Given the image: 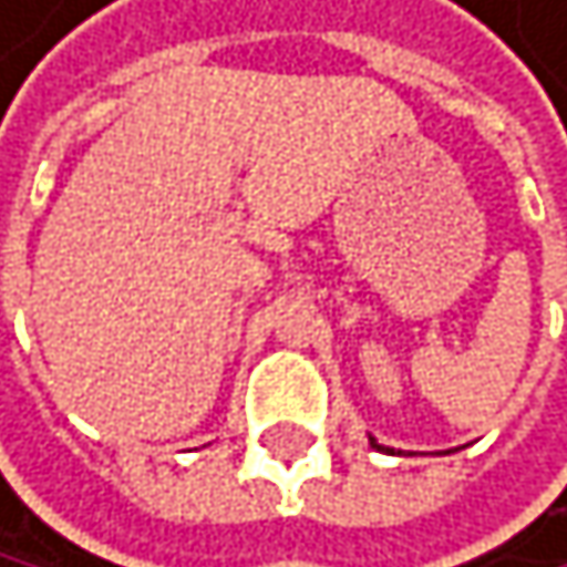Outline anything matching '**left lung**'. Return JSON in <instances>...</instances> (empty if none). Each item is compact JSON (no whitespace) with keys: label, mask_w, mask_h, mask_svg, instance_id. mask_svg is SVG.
Here are the masks:
<instances>
[{"label":"left lung","mask_w":567,"mask_h":567,"mask_svg":"<svg viewBox=\"0 0 567 567\" xmlns=\"http://www.w3.org/2000/svg\"><path fill=\"white\" fill-rule=\"evenodd\" d=\"M370 445H374V449H381V445H378V442H374V439H370Z\"/></svg>","instance_id":"left-lung-1"}]
</instances>
